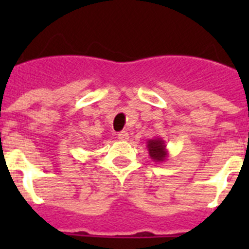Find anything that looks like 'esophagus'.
Returning a JSON list of instances; mask_svg holds the SVG:
<instances>
[{
    "instance_id": "34e87169",
    "label": "esophagus",
    "mask_w": 249,
    "mask_h": 249,
    "mask_svg": "<svg viewBox=\"0 0 249 249\" xmlns=\"http://www.w3.org/2000/svg\"><path fill=\"white\" fill-rule=\"evenodd\" d=\"M117 137H118V140H120V141H128L129 140V135H128V132H127V131L118 132Z\"/></svg>"
}]
</instances>
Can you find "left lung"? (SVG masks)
I'll list each match as a JSON object with an SVG mask.
<instances>
[{
  "instance_id": "obj_1",
  "label": "left lung",
  "mask_w": 249,
  "mask_h": 249,
  "mask_svg": "<svg viewBox=\"0 0 249 249\" xmlns=\"http://www.w3.org/2000/svg\"><path fill=\"white\" fill-rule=\"evenodd\" d=\"M147 149L153 162L162 163L168 158V149H167V144L163 138L156 137L147 141Z\"/></svg>"
}]
</instances>
